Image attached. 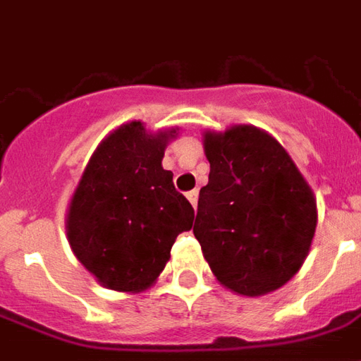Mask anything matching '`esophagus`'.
Instances as JSON below:
<instances>
[{"mask_svg": "<svg viewBox=\"0 0 361 361\" xmlns=\"http://www.w3.org/2000/svg\"><path fill=\"white\" fill-rule=\"evenodd\" d=\"M185 197H188V201L191 203V207H193V209H197V199H199V193H197V191H189Z\"/></svg>", "mask_w": 361, "mask_h": 361, "instance_id": "1", "label": "esophagus"}]
</instances>
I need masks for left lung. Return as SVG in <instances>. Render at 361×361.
<instances>
[{"label":"left lung","mask_w":361,"mask_h":361,"mask_svg":"<svg viewBox=\"0 0 361 361\" xmlns=\"http://www.w3.org/2000/svg\"><path fill=\"white\" fill-rule=\"evenodd\" d=\"M211 164L193 234L220 284L240 295L284 286L310 253L317 201L292 157L255 126L204 131Z\"/></svg>","instance_id":"1"}]
</instances>
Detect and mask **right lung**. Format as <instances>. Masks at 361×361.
<instances>
[{
    "label": "right lung",
    "mask_w": 361,
    "mask_h": 361,
    "mask_svg": "<svg viewBox=\"0 0 361 361\" xmlns=\"http://www.w3.org/2000/svg\"><path fill=\"white\" fill-rule=\"evenodd\" d=\"M178 131L152 133L127 121L102 139L82 172L67 209V240L104 288L137 294L152 286L176 238L193 226V207L162 168Z\"/></svg>",
    "instance_id": "obj_1"
}]
</instances>
